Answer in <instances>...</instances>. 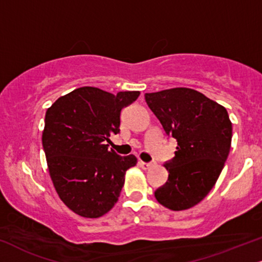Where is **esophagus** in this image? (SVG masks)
Segmentation results:
<instances>
[{
	"mask_svg": "<svg viewBox=\"0 0 262 262\" xmlns=\"http://www.w3.org/2000/svg\"><path fill=\"white\" fill-rule=\"evenodd\" d=\"M151 165H153V164H151V163H146V161H140V166H141L143 170L150 169Z\"/></svg>",
	"mask_w": 262,
	"mask_h": 262,
	"instance_id": "obj_1",
	"label": "esophagus"
}]
</instances>
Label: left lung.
I'll return each mask as SVG.
<instances>
[{"label":"left lung","instance_id":"8db88e82","mask_svg":"<svg viewBox=\"0 0 262 262\" xmlns=\"http://www.w3.org/2000/svg\"><path fill=\"white\" fill-rule=\"evenodd\" d=\"M144 97L165 134L177 141L175 157L164 164L169 179L156 190V199L172 211L193 208L215 186L227 160L232 142L228 113L225 106L187 87Z\"/></svg>","mask_w":262,"mask_h":262}]
</instances>
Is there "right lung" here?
<instances>
[{
  "instance_id": "add662e5",
  "label": "right lung",
  "mask_w": 262,
  "mask_h": 262,
  "mask_svg": "<svg viewBox=\"0 0 262 262\" xmlns=\"http://www.w3.org/2000/svg\"><path fill=\"white\" fill-rule=\"evenodd\" d=\"M138 91L105 92L80 87L59 97L45 116L42 146L48 172L62 202L75 214L101 217L118 202L135 156L108 149L109 136L120 132V113Z\"/></svg>"
}]
</instances>
